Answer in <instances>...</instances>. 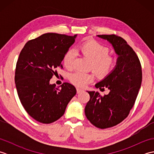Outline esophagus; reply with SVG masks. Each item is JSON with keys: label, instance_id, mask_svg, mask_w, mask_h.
I'll use <instances>...</instances> for the list:
<instances>
[{"label": "esophagus", "instance_id": "esophagus-1", "mask_svg": "<svg viewBox=\"0 0 154 154\" xmlns=\"http://www.w3.org/2000/svg\"><path fill=\"white\" fill-rule=\"evenodd\" d=\"M83 91H84L83 89H80V88H77V93H80L81 92H83Z\"/></svg>", "mask_w": 154, "mask_h": 154}]
</instances>
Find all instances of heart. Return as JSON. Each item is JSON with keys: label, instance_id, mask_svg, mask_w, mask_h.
<instances>
[{"label": "heart", "instance_id": "obj_1", "mask_svg": "<svg viewBox=\"0 0 154 154\" xmlns=\"http://www.w3.org/2000/svg\"><path fill=\"white\" fill-rule=\"evenodd\" d=\"M79 50L81 54L92 61L91 67L100 77H106L115 67L116 58L109 55L110 50L109 48L99 42L91 40L85 42L80 45ZM75 58V53L73 49L67 50L63 58L65 66L71 69L73 66ZM94 79V75L93 74L81 71L75 72L69 77L71 82L75 85L80 87H85Z\"/></svg>", "mask_w": 154, "mask_h": 154}]
</instances>
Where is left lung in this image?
Instances as JSON below:
<instances>
[{"label":"left lung","instance_id":"obj_1","mask_svg":"<svg viewBox=\"0 0 154 154\" xmlns=\"http://www.w3.org/2000/svg\"><path fill=\"white\" fill-rule=\"evenodd\" d=\"M112 44L118 55L114 69L96 88L109 93L100 95L99 92L87 91L90 100L85 113L90 122L100 129L117 125L128 116L135 103L142 84V67L138 55L122 38L116 35H97Z\"/></svg>","mask_w":154,"mask_h":154}]
</instances>
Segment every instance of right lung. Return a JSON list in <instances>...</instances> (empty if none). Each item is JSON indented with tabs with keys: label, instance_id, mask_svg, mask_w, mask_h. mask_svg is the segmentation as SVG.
<instances>
[{
	"label": "right lung",
	"instance_id": "1",
	"mask_svg": "<svg viewBox=\"0 0 154 154\" xmlns=\"http://www.w3.org/2000/svg\"><path fill=\"white\" fill-rule=\"evenodd\" d=\"M77 35L42 34L28 41L19 55L15 71L18 95L29 115L41 123L50 124L60 119L77 93L70 83H63L61 88L50 83L57 73L56 68H63L64 55Z\"/></svg>",
	"mask_w": 154,
	"mask_h": 154
}]
</instances>
